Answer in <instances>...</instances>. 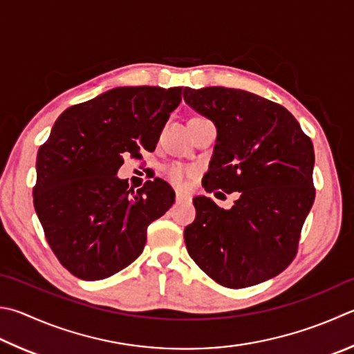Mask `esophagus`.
Segmentation results:
<instances>
[{
  "label": "esophagus",
  "mask_w": 354,
  "mask_h": 354,
  "mask_svg": "<svg viewBox=\"0 0 354 354\" xmlns=\"http://www.w3.org/2000/svg\"><path fill=\"white\" fill-rule=\"evenodd\" d=\"M175 192H176V199H178V201H181V199H185V198L189 196L187 192H184L183 189H176Z\"/></svg>",
  "instance_id": "esophagus-1"
}]
</instances>
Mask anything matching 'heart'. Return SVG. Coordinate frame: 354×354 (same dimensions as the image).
<instances>
[{"label":"heart","mask_w":354,"mask_h":354,"mask_svg":"<svg viewBox=\"0 0 354 354\" xmlns=\"http://www.w3.org/2000/svg\"><path fill=\"white\" fill-rule=\"evenodd\" d=\"M189 170L183 169V167H171L170 171H169V176L173 179L175 183H181L185 175H189Z\"/></svg>","instance_id":"heart-1"}]
</instances>
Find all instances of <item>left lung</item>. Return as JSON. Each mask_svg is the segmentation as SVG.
Instances as JSON below:
<instances>
[{
  "label": "left lung",
  "instance_id": "left-lung-1",
  "mask_svg": "<svg viewBox=\"0 0 354 354\" xmlns=\"http://www.w3.org/2000/svg\"><path fill=\"white\" fill-rule=\"evenodd\" d=\"M184 100L218 133L203 187L239 194L229 210L194 198L195 221L184 229L189 255L226 288L275 277L297 254L316 196L311 139L285 106L243 89L184 88Z\"/></svg>",
  "mask_w": 354,
  "mask_h": 354
}]
</instances>
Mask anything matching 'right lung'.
Segmentation results:
<instances>
[{"mask_svg": "<svg viewBox=\"0 0 354 354\" xmlns=\"http://www.w3.org/2000/svg\"><path fill=\"white\" fill-rule=\"evenodd\" d=\"M183 88L120 86L60 114L38 149L34 207L63 268L102 280L142 254L147 227L175 203L156 178L138 192L115 173L124 156L153 151Z\"/></svg>", "mask_w": 354, "mask_h": 354, "instance_id": "right-lung-1", "label": "right lung"}]
</instances>
